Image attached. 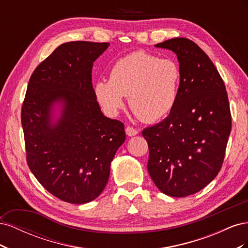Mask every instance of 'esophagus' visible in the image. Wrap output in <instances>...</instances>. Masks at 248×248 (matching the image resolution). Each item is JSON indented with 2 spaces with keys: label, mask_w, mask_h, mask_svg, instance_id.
Segmentation results:
<instances>
[{
  "label": "esophagus",
  "mask_w": 248,
  "mask_h": 248,
  "mask_svg": "<svg viewBox=\"0 0 248 248\" xmlns=\"http://www.w3.org/2000/svg\"><path fill=\"white\" fill-rule=\"evenodd\" d=\"M125 132H126V134L128 137H134V136H137V134L139 133V131L137 130V129H134V128H132V127H130V126H127L126 128H125Z\"/></svg>",
  "instance_id": "34e87169"
}]
</instances>
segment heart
<instances>
[{
	"label": "heart",
	"mask_w": 248,
	"mask_h": 248,
	"mask_svg": "<svg viewBox=\"0 0 248 248\" xmlns=\"http://www.w3.org/2000/svg\"><path fill=\"white\" fill-rule=\"evenodd\" d=\"M180 69L170 59L136 51L115 63L109 81L98 80L95 95L108 115L116 116L124 107V96L141 121L157 122L174 108L179 92Z\"/></svg>",
	"instance_id": "1"
}]
</instances>
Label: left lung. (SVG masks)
I'll use <instances>...</instances> for the list:
<instances>
[{
	"mask_svg": "<svg viewBox=\"0 0 248 248\" xmlns=\"http://www.w3.org/2000/svg\"><path fill=\"white\" fill-rule=\"evenodd\" d=\"M175 52L180 69L178 98L170 115L142 130L149 146L148 170L161 192L183 198L218 174L232 128L224 82L211 60L186 38L155 46Z\"/></svg>",
	"mask_w": 248,
	"mask_h": 248,
	"instance_id": "obj_1",
	"label": "left lung"
}]
</instances>
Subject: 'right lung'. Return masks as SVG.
<instances>
[{"instance_id":"add662e5","label":"right lung","mask_w":248,"mask_h":248,"mask_svg":"<svg viewBox=\"0 0 248 248\" xmlns=\"http://www.w3.org/2000/svg\"><path fill=\"white\" fill-rule=\"evenodd\" d=\"M109 43H63L37 67L21 108L27 162L52 196L71 204L95 200L125 141L124 124L102 114L93 63Z\"/></svg>"}]
</instances>
